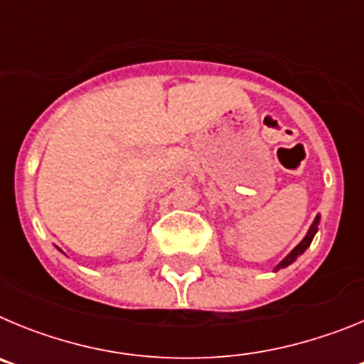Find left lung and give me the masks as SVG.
Wrapping results in <instances>:
<instances>
[{
    "mask_svg": "<svg viewBox=\"0 0 364 364\" xmlns=\"http://www.w3.org/2000/svg\"><path fill=\"white\" fill-rule=\"evenodd\" d=\"M319 218H321L319 215L315 217L314 224H311V228H310V231H308V233H306V237H304V239H302L301 242H299L297 246H295L294 250H291L290 255H286L284 260H281V264H277V268H275V269H281V268H286V266H290L291 262H294V260L297 259L299 255H302V253L306 252V247L310 246L311 240H314V237H315V233H317V226H319Z\"/></svg>",
    "mask_w": 364,
    "mask_h": 364,
    "instance_id": "obj_1",
    "label": "left lung"
}]
</instances>
